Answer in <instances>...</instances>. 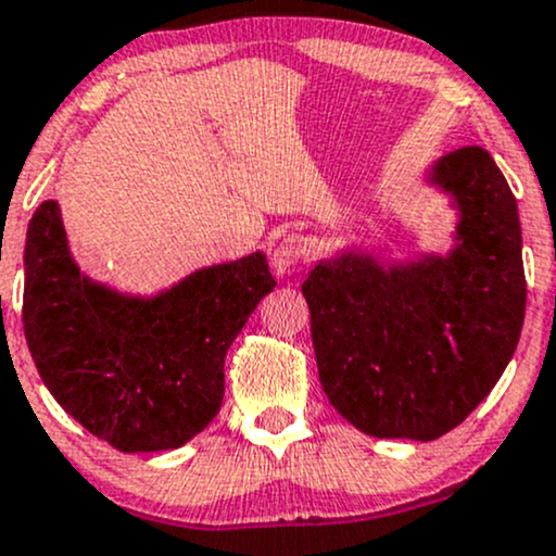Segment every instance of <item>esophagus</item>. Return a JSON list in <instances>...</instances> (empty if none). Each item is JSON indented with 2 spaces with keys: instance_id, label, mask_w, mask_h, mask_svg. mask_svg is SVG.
Listing matches in <instances>:
<instances>
[{
  "instance_id": "34e87169",
  "label": "esophagus",
  "mask_w": 556,
  "mask_h": 556,
  "mask_svg": "<svg viewBox=\"0 0 556 556\" xmlns=\"http://www.w3.org/2000/svg\"><path fill=\"white\" fill-rule=\"evenodd\" d=\"M311 255V242L306 237H285L277 248H274L271 255V266L277 274H288L290 268H295L298 264H303Z\"/></svg>"
}]
</instances>
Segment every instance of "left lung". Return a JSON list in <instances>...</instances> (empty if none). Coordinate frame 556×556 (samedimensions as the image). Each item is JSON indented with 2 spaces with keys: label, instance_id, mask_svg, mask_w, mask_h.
I'll return each instance as SVG.
<instances>
[{
  "label": "left lung",
  "instance_id": "left-lung-1",
  "mask_svg": "<svg viewBox=\"0 0 556 556\" xmlns=\"http://www.w3.org/2000/svg\"><path fill=\"white\" fill-rule=\"evenodd\" d=\"M432 179L462 208L448 258L382 271L364 255L303 282L329 404L375 438L435 441L491 393L526 319L517 200L480 148L448 152Z\"/></svg>",
  "mask_w": 556,
  "mask_h": 556
}]
</instances>
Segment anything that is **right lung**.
Here are the masks:
<instances>
[{
    "instance_id": "right-lung-1",
    "label": "right lung",
    "mask_w": 556,
    "mask_h": 556,
    "mask_svg": "<svg viewBox=\"0 0 556 556\" xmlns=\"http://www.w3.org/2000/svg\"><path fill=\"white\" fill-rule=\"evenodd\" d=\"M277 282L261 253L194 271L152 301L91 285L54 200L26 237L23 329L60 406L124 454L185 446L224 401V356Z\"/></svg>"
}]
</instances>
